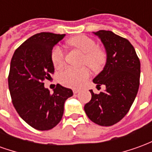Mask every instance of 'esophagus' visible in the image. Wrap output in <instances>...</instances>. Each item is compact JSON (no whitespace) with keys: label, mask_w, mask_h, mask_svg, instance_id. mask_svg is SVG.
<instances>
[{"label":"esophagus","mask_w":152,"mask_h":152,"mask_svg":"<svg viewBox=\"0 0 152 152\" xmlns=\"http://www.w3.org/2000/svg\"><path fill=\"white\" fill-rule=\"evenodd\" d=\"M79 92H80L79 89H73V93H74L75 94H78V93H79Z\"/></svg>","instance_id":"1"}]
</instances>
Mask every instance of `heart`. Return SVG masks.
Listing matches in <instances>:
<instances>
[{
  "instance_id": "obj_1",
  "label": "heart",
  "mask_w": 152,
  "mask_h": 152,
  "mask_svg": "<svg viewBox=\"0 0 152 152\" xmlns=\"http://www.w3.org/2000/svg\"><path fill=\"white\" fill-rule=\"evenodd\" d=\"M70 46L83 53L82 65L89 66L94 72H99L105 66L107 61V53L102 47L97 46L92 38L84 35L76 36L67 40ZM51 59L53 66L59 68L65 63L63 50L55 46L51 53ZM89 69L84 66L81 68L68 67L59 74V81L64 86L70 88H79L89 77Z\"/></svg>"
}]
</instances>
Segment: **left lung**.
<instances>
[{
	"instance_id": "8db88e82",
	"label": "left lung",
	"mask_w": 152,
	"mask_h": 152,
	"mask_svg": "<svg viewBox=\"0 0 152 152\" xmlns=\"http://www.w3.org/2000/svg\"><path fill=\"white\" fill-rule=\"evenodd\" d=\"M94 34L105 46L107 61L93 81L97 88L106 86V90L99 94L89 90L92 98L84 109L94 123L111 126L124 117L136 98L140 83V61L127 39L105 30Z\"/></svg>"
}]
</instances>
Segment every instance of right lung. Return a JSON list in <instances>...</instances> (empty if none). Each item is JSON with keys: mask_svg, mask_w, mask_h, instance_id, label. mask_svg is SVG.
Listing matches in <instances>:
<instances>
[{"mask_svg": "<svg viewBox=\"0 0 152 152\" xmlns=\"http://www.w3.org/2000/svg\"><path fill=\"white\" fill-rule=\"evenodd\" d=\"M65 34L40 32L24 41L12 57L9 89L15 110L23 121L38 130H49L62 120L64 102L72 90L57 84L53 94L43 81L53 74L51 53Z\"/></svg>", "mask_w": 152, "mask_h": 152, "instance_id": "right-lung-1", "label": "right lung"}]
</instances>
